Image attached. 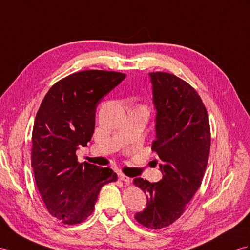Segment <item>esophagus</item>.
I'll return each mask as SVG.
<instances>
[{
    "mask_svg": "<svg viewBox=\"0 0 250 250\" xmlns=\"http://www.w3.org/2000/svg\"><path fill=\"white\" fill-rule=\"evenodd\" d=\"M118 178L120 181H124V182H125V183H130L131 182V178L130 177H127V176H125V174H123V173H118Z\"/></svg>",
    "mask_w": 250,
    "mask_h": 250,
    "instance_id": "esophagus-1",
    "label": "esophagus"
}]
</instances>
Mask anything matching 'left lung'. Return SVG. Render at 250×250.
I'll list each match as a JSON object with an SVG mask.
<instances>
[{
	"instance_id": "8db88e82",
	"label": "left lung",
	"mask_w": 250,
	"mask_h": 250,
	"mask_svg": "<svg viewBox=\"0 0 250 250\" xmlns=\"http://www.w3.org/2000/svg\"><path fill=\"white\" fill-rule=\"evenodd\" d=\"M149 75L156 108L152 151L163 178L157 183L142 177L133 181L146 195V206L135 220L146 228L162 229L180 219L201 187L211 136L206 107L189 83L169 73Z\"/></svg>"
}]
</instances>
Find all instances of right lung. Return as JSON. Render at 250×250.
<instances>
[{"label":"right lung","instance_id":"obj_1","mask_svg":"<svg viewBox=\"0 0 250 250\" xmlns=\"http://www.w3.org/2000/svg\"><path fill=\"white\" fill-rule=\"evenodd\" d=\"M125 78L107 70H83L56 82L42 100L35 119L31 167L48 212L67 225L92 214L101 187L116 182L110 169L78 163L95 129L96 107Z\"/></svg>","mask_w":250,"mask_h":250}]
</instances>
